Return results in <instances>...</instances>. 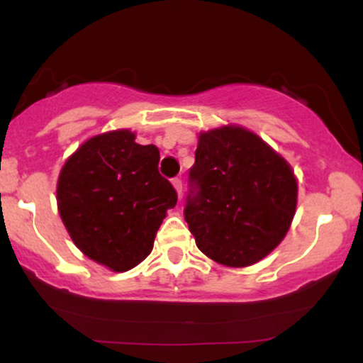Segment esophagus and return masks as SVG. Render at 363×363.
Here are the masks:
<instances>
[{
	"label": "esophagus",
	"mask_w": 363,
	"mask_h": 363,
	"mask_svg": "<svg viewBox=\"0 0 363 363\" xmlns=\"http://www.w3.org/2000/svg\"><path fill=\"white\" fill-rule=\"evenodd\" d=\"M172 184H174V187H176L179 198H181V196H182V179L181 177H174Z\"/></svg>",
	"instance_id": "34e87169"
}]
</instances>
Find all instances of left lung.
I'll use <instances>...</instances> for the list:
<instances>
[{
	"label": "left lung",
	"mask_w": 363,
	"mask_h": 363,
	"mask_svg": "<svg viewBox=\"0 0 363 363\" xmlns=\"http://www.w3.org/2000/svg\"><path fill=\"white\" fill-rule=\"evenodd\" d=\"M194 157L184 220L199 251L234 268L268 256L297 206L290 165L239 126L201 133Z\"/></svg>",
	"instance_id": "left-lung-1"
}]
</instances>
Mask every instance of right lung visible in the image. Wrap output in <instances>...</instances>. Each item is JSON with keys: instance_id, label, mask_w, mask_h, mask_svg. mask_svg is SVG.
<instances>
[{"instance_id": "obj_1", "label": "right lung", "mask_w": 363, "mask_h": 363, "mask_svg": "<svg viewBox=\"0 0 363 363\" xmlns=\"http://www.w3.org/2000/svg\"><path fill=\"white\" fill-rule=\"evenodd\" d=\"M155 145L128 129L99 135L66 160L57 208L77 247L112 272H128L152 252L158 227L176 206L174 186L158 172Z\"/></svg>"}]
</instances>
